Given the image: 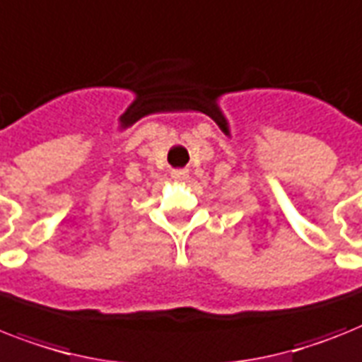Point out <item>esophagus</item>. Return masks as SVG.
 I'll list each match as a JSON object with an SVG mask.
<instances>
[{
	"instance_id": "obj_1",
	"label": "esophagus",
	"mask_w": 362,
	"mask_h": 362,
	"mask_svg": "<svg viewBox=\"0 0 362 362\" xmlns=\"http://www.w3.org/2000/svg\"><path fill=\"white\" fill-rule=\"evenodd\" d=\"M171 176L175 178V180H186L187 171L186 169H175V171L171 173Z\"/></svg>"
}]
</instances>
